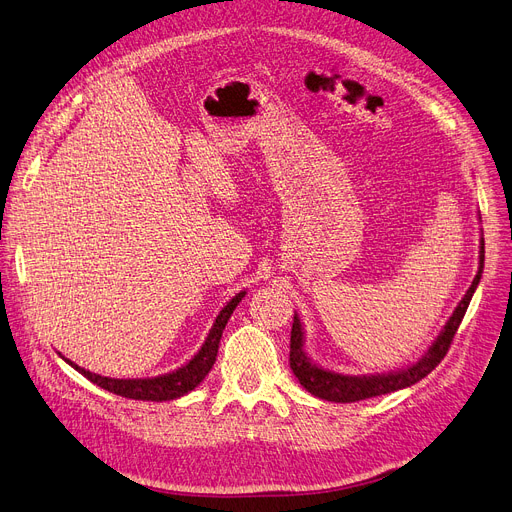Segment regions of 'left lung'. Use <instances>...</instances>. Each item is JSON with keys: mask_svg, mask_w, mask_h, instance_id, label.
Returning a JSON list of instances; mask_svg holds the SVG:
<instances>
[{"mask_svg": "<svg viewBox=\"0 0 512 512\" xmlns=\"http://www.w3.org/2000/svg\"><path fill=\"white\" fill-rule=\"evenodd\" d=\"M483 259H485V247L481 240V251H479V272L471 284L469 291L462 297V301L458 303L456 311L452 314V318L448 320V324L443 326L441 335L435 339V343L429 347V351L422 355V358L412 364L406 370L399 372H391V374H376V376H345V374H335L322 370L320 366L311 364L305 353H303V330H301V322L295 314L293 320V330H291V355H288V362H291V370L299 379V383L316 397L328 399V402H341V404H351V402H360V399H368V397H376V395H385L397 389L410 387L414 383H418L420 379L437 368V364L446 358V353L454 341L456 330L466 314V307H469L475 288L481 280V272H483Z\"/></svg>", "mask_w": 512, "mask_h": 512, "instance_id": "8db88e82", "label": "left lung"}]
</instances>
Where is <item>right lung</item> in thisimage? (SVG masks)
<instances>
[{"instance_id": "add662e5", "label": "right lung", "mask_w": 512, "mask_h": 512, "mask_svg": "<svg viewBox=\"0 0 512 512\" xmlns=\"http://www.w3.org/2000/svg\"><path fill=\"white\" fill-rule=\"evenodd\" d=\"M244 293H238L224 309L219 311V316L209 332V337L205 341V345L201 347L194 358L182 366L180 370H175L171 374H163L157 376V379H108V376H100L94 374L85 368H79L77 364L69 362L77 372H81L85 379H90L94 385L127 397V399H142V402H167V399H175V397H182L188 391H192L194 387H198L203 383L205 376L209 374V370L215 364L217 358V349H219V339H221V332H224L232 311L236 309V305L242 301Z\"/></svg>"}]
</instances>
